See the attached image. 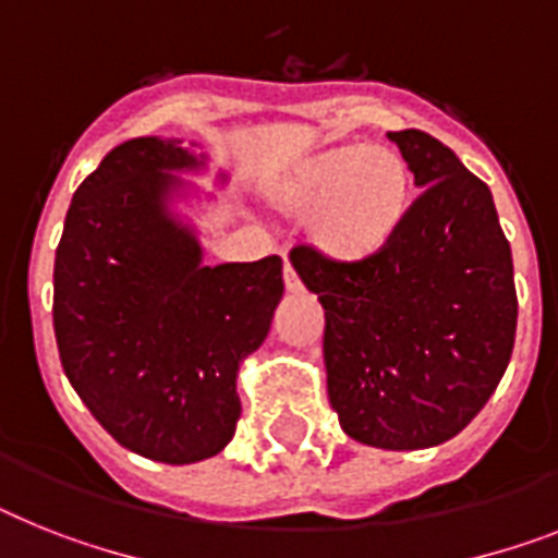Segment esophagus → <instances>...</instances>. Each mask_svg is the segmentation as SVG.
I'll return each mask as SVG.
<instances>
[{
  "mask_svg": "<svg viewBox=\"0 0 558 558\" xmlns=\"http://www.w3.org/2000/svg\"><path fill=\"white\" fill-rule=\"evenodd\" d=\"M284 288H288L290 293H296V290L302 288V282H299L296 270H293V265H290L288 259H284Z\"/></svg>",
  "mask_w": 558,
  "mask_h": 558,
  "instance_id": "obj_1",
  "label": "esophagus"
}]
</instances>
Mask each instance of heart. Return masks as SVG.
<instances>
[{"instance_id":"1","label":"heart","mask_w":558,"mask_h":558,"mask_svg":"<svg viewBox=\"0 0 558 558\" xmlns=\"http://www.w3.org/2000/svg\"><path fill=\"white\" fill-rule=\"evenodd\" d=\"M276 199L288 214L311 219L313 245L328 259L359 265L379 256L402 230L413 177L390 147L336 145L299 162Z\"/></svg>"}]
</instances>
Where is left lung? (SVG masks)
<instances>
[{
    "label": "left lung",
    "mask_w": 558,
    "mask_h": 558,
    "mask_svg": "<svg viewBox=\"0 0 558 558\" xmlns=\"http://www.w3.org/2000/svg\"><path fill=\"white\" fill-rule=\"evenodd\" d=\"M422 196L379 256L290 253L325 307L330 408L351 439L434 448L471 425L505 376L517 284L490 187L425 131H396Z\"/></svg>",
    "instance_id": "obj_1"
}]
</instances>
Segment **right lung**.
Segmentation results:
<instances>
[{"label":"right lung","mask_w":558,"mask_h":558,"mask_svg":"<svg viewBox=\"0 0 558 558\" xmlns=\"http://www.w3.org/2000/svg\"><path fill=\"white\" fill-rule=\"evenodd\" d=\"M205 168L177 140L122 142L73 193L53 265L64 376L122 448L165 464L233 439L236 373L270 330L282 259L202 265L170 214L173 170Z\"/></svg>","instance_id":"add662e5"}]
</instances>
